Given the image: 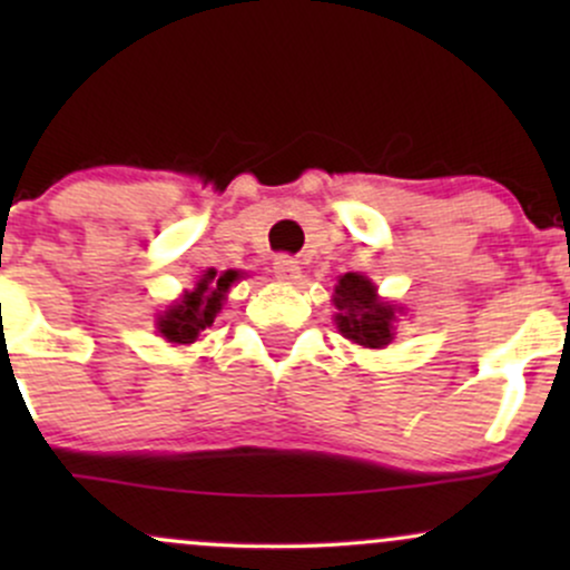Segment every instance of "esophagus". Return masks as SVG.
<instances>
[{"mask_svg": "<svg viewBox=\"0 0 570 570\" xmlns=\"http://www.w3.org/2000/svg\"><path fill=\"white\" fill-rule=\"evenodd\" d=\"M273 273H276L278 281H286V284H292V281L299 278V263L289 254H281V257L273 259Z\"/></svg>", "mask_w": 570, "mask_h": 570, "instance_id": "esophagus-1", "label": "esophagus"}]
</instances>
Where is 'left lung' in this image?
Returning a JSON list of instances; mask_svg holds the SVG:
<instances>
[{
  "label": "left lung",
  "mask_w": 570,
  "mask_h": 570,
  "mask_svg": "<svg viewBox=\"0 0 570 570\" xmlns=\"http://www.w3.org/2000/svg\"><path fill=\"white\" fill-rule=\"evenodd\" d=\"M337 330L364 348H383L394 337L396 307L377 299L375 286L358 273H345L335 289Z\"/></svg>",
  "instance_id": "1"
}]
</instances>
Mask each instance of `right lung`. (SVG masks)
Here are the masks:
<instances>
[{"mask_svg":"<svg viewBox=\"0 0 570 570\" xmlns=\"http://www.w3.org/2000/svg\"><path fill=\"white\" fill-rule=\"evenodd\" d=\"M235 278H238L235 271L203 273L193 292H187L179 303L163 311L158 322L160 335L171 343H195L203 335V330L214 324V318L222 311V299H225Z\"/></svg>","mask_w":570,"mask_h":570,"instance_id":"1","label":"right lung"}]
</instances>
